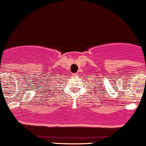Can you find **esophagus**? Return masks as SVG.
I'll use <instances>...</instances> for the list:
<instances>
[{
    "instance_id": "esophagus-1",
    "label": "esophagus",
    "mask_w": 146,
    "mask_h": 146,
    "mask_svg": "<svg viewBox=\"0 0 146 146\" xmlns=\"http://www.w3.org/2000/svg\"><path fill=\"white\" fill-rule=\"evenodd\" d=\"M74 76H76V75H77V73H75V74H74Z\"/></svg>"
}]
</instances>
